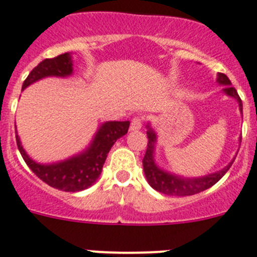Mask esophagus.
Instances as JSON below:
<instances>
[{"label":"esophagus","mask_w":257,"mask_h":257,"mask_svg":"<svg viewBox=\"0 0 257 257\" xmlns=\"http://www.w3.org/2000/svg\"><path fill=\"white\" fill-rule=\"evenodd\" d=\"M142 124H143V119H142L141 116H134L133 120H131L130 128H131V130H133V131L141 130V128H142Z\"/></svg>","instance_id":"34e87169"}]
</instances>
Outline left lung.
Masks as SVG:
<instances>
[{
    "label": "left lung",
    "mask_w": 257,
    "mask_h": 257,
    "mask_svg": "<svg viewBox=\"0 0 257 257\" xmlns=\"http://www.w3.org/2000/svg\"><path fill=\"white\" fill-rule=\"evenodd\" d=\"M217 81L222 85H224L223 92L230 97H234L239 103V109L240 113L243 114V105H241V99L239 97L238 92L234 86H231V81L224 73H218ZM147 151L143 158V169L146 179H147L148 184L154 188L155 190L167 194V196H176V197H184V196H193L197 193L203 192V190L209 189L214 184H217L224 175L226 172L230 169L232 165L231 162L228 165H226L223 169L211 173V175L202 176V177H197V179H186V177H180L177 175H172L165 172L164 169L159 168L154 159V151H155V143H156V134L152 130L150 124L147 126ZM235 160V159H234Z\"/></svg>",
    "instance_id": "obj_1"
}]
</instances>
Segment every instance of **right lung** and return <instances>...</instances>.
Segmentation results:
<instances>
[{
	"instance_id": "1",
	"label": "right lung",
	"mask_w": 257,
	"mask_h": 257,
	"mask_svg": "<svg viewBox=\"0 0 257 257\" xmlns=\"http://www.w3.org/2000/svg\"><path fill=\"white\" fill-rule=\"evenodd\" d=\"M72 65L73 64H72L71 54L68 52L52 59H44L30 72V75L23 81L22 89L48 76H56V77L71 76L73 71ZM128 127H130L128 120L106 122L101 124L94 139L85 151L72 156L64 162L54 163V164H39L34 162L33 159H30L29 155L23 150L18 135H16L17 146L29 168L42 181L63 192H80L92 186L97 181L110 148L113 147L116 139L126 135Z\"/></svg>"
}]
</instances>
